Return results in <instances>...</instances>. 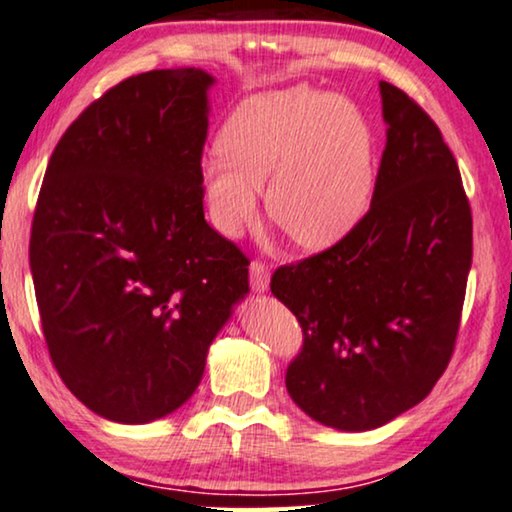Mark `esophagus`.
I'll use <instances>...</instances> for the list:
<instances>
[{
  "label": "esophagus",
  "instance_id": "34e87169",
  "mask_svg": "<svg viewBox=\"0 0 512 512\" xmlns=\"http://www.w3.org/2000/svg\"><path fill=\"white\" fill-rule=\"evenodd\" d=\"M269 266H266L262 259H253V264H250V287H253L255 292H266V287H269Z\"/></svg>",
  "mask_w": 512,
  "mask_h": 512
}]
</instances>
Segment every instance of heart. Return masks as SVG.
<instances>
[{
	"label": "heart",
	"mask_w": 512,
	"mask_h": 512,
	"mask_svg": "<svg viewBox=\"0 0 512 512\" xmlns=\"http://www.w3.org/2000/svg\"><path fill=\"white\" fill-rule=\"evenodd\" d=\"M220 146L201 164V183L222 234L257 218V190H269L273 222L304 250L336 246L371 204L369 122L338 95L290 88L250 97L227 118Z\"/></svg>",
	"instance_id": "heart-1"
}]
</instances>
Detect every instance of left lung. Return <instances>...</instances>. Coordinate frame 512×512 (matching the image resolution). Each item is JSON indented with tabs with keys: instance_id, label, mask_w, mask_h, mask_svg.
Wrapping results in <instances>:
<instances>
[{
	"instance_id": "8db88e82",
	"label": "left lung",
	"mask_w": 512,
	"mask_h": 512,
	"mask_svg": "<svg viewBox=\"0 0 512 512\" xmlns=\"http://www.w3.org/2000/svg\"><path fill=\"white\" fill-rule=\"evenodd\" d=\"M380 95L387 143L371 208L336 246L271 276L304 331L287 392L341 431L383 427L434 390L473 257L469 197L441 129L403 90L380 81Z\"/></svg>"
}]
</instances>
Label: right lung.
<instances>
[{"label": "right lung", "mask_w": 512, "mask_h": 512, "mask_svg": "<svg viewBox=\"0 0 512 512\" xmlns=\"http://www.w3.org/2000/svg\"><path fill=\"white\" fill-rule=\"evenodd\" d=\"M213 76H129L50 155L30 236L48 355L78 401L122 424L181 408L248 294V264L204 220Z\"/></svg>", "instance_id": "add662e5"}]
</instances>
